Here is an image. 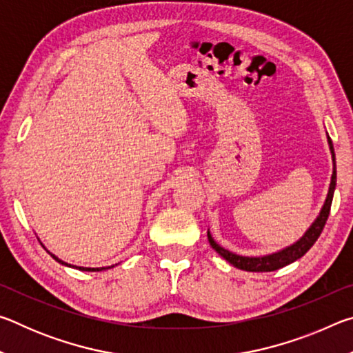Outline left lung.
I'll list each match as a JSON object with an SVG mask.
<instances>
[{
  "label": "left lung",
  "mask_w": 353,
  "mask_h": 353,
  "mask_svg": "<svg viewBox=\"0 0 353 353\" xmlns=\"http://www.w3.org/2000/svg\"><path fill=\"white\" fill-rule=\"evenodd\" d=\"M327 143H328V149H330L332 163H333L330 187H328V193H327V198L324 201V205H322L319 214L316 216V219L312 224H310V227L305 230V234L299 238L297 241L290 244V246L276 250V252H272V254L240 255V254L232 252V250H229V249H224L223 246H219V244L213 240L210 229H208L207 230L208 243H210V246L216 250V252L223 256L225 261H229L232 266H235V268H238V270H243V271L271 272V271H277V270H280V268H283L286 265H290V263L299 260L301 256H303L308 252L310 248H312L316 243V240L319 238L322 229H324L325 221L328 218V213H330L334 188H336V159H334L333 143L330 140V137H328V134H327Z\"/></svg>",
  "instance_id": "left-lung-1"
}]
</instances>
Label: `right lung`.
Wrapping results in <instances>:
<instances>
[{
	"instance_id": "right-lung-1",
	"label": "right lung",
	"mask_w": 353,
	"mask_h": 353,
	"mask_svg": "<svg viewBox=\"0 0 353 353\" xmlns=\"http://www.w3.org/2000/svg\"><path fill=\"white\" fill-rule=\"evenodd\" d=\"M41 244V243H40ZM45 248V246H43ZM48 254H50L52 259H54L57 263H61V265H63V266H68V268H76V270H79V271H87V272H98V271H105V270H110V268H113L115 265H112V266H105V268H83V266H74V265H68V263H65V261H62L61 259H59V256H56L54 254H51L50 250H46Z\"/></svg>"
}]
</instances>
